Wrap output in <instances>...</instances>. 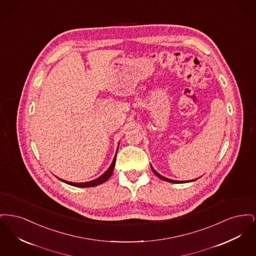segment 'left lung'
<instances>
[{
	"instance_id": "left-lung-1",
	"label": "left lung",
	"mask_w": 256,
	"mask_h": 256,
	"mask_svg": "<svg viewBox=\"0 0 256 256\" xmlns=\"http://www.w3.org/2000/svg\"><path fill=\"white\" fill-rule=\"evenodd\" d=\"M150 167H152V172L158 176L159 178H161V180H165V182H172V183H184V182H194V180H188V182H180V180H170V178H165V176H161V174H159L158 172H156V170H154V168H152V166L150 165Z\"/></svg>"
}]
</instances>
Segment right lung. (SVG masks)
<instances>
[{"label": "right lung", "mask_w": 256, "mask_h": 256, "mask_svg": "<svg viewBox=\"0 0 256 256\" xmlns=\"http://www.w3.org/2000/svg\"><path fill=\"white\" fill-rule=\"evenodd\" d=\"M117 150H118V148H117ZM116 154H117V152H116ZM116 154L114 156V159H113L110 168L106 170V172H104L100 178H98L94 180H91V182H88L74 183L66 182V180H63L61 178H60V180L61 182H63L67 183V184L72 185V186H76V187H93V186H97V185H100L102 183L106 182L111 176L113 170H114V166H115V162H116Z\"/></svg>", "instance_id": "right-lung-1"}]
</instances>
